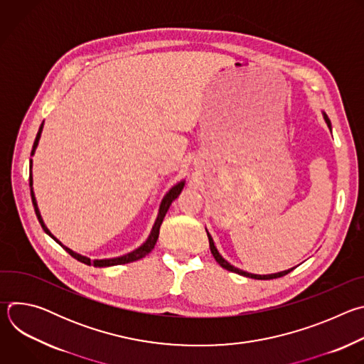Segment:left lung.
Segmentation results:
<instances>
[{"label":"left lung","instance_id":"left-lung-1","mask_svg":"<svg viewBox=\"0 0 364 364\" xmlns=\"http://www.w3.org/2000/svg\"><path fill=\"white\" fill-rule=\"evenodd\" d=\"M324 119H326L328 128L331 129V122H330V119H328V117H327L326 114H324ZM207 237H209L210 250H212V255H213L215 259H216V262H218L222 268H225V269H228V271H230V272H236V274H239V275H243V277H247V278H253V279H275V278H281V277L289 274V272L294 269V268H292V269H288V271H284V272H278V274H271V275H253V274H247V272H245V271H240V269L232 267L229 262H226L225 259L219 255V252H218V249H216V246H215V243H213L212 236H210L209 233H207Z\"/></svg>","mask_w":364,"mask_h":364}]
</instances>
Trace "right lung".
Returning a JSON list of instances; mask_svg holds the SVG:
<instances>
[{
	"mask_svg": "<svg viewBox=\"0 0 364 364\" xmlns=\"http://www.w3.org/2000/svg\"><path fill=\"white\" fill-rule=\"evenodd\" d=\"M41 129H43V124L40 125L38 132H37V135H36V139H34V144H33V149H31V155L34 154V149H36V146H37V144H38V139H40V135H41ZM30 170H31V160H30ZM31 184H33V180H31V171H30V187H31ZM183 187H184V183L181 181V183H178L176 187H173V188L167 193V196L163 198V203H161V205H160V213H159V218H157V220H155V225H154V228H152V230H151L149 237L146 239V242H145L141 247H138L136 250H134V252H131V253H128V255L119 256V257H114V259H99V261H97V259H96V261H90L89 257H86V256H80V255H77V253L72 252L69 247H65V246H63V245H62V243H60V242H59L53 235H51V233L48 232V229L46 228V225L43 223V219H41V216H40V212H38V207H37V203H36V197H34L33 190H31V200H33V205H34L36 216H37V219H38V222H40V225H41L43 230H44L47 235H50V236L53 237L59 245H62V246L66 249V252H69L75 259H77L79 262L86 264V265H93V267H96V268H103V267L124 265V264H129V262L138 261V259H141V257L146 256V255L154 249L155 243H157L159 235H160L161 223H163V220H164V218H166V215H167V212H168V209H170L171 203H173V201L177 198V196L181 193Z\"/></svg>",
	"mask_w": 364,
	"mask_h": 364,
	"instance_id": "obj_1",
	"label": "right lung"
}]
</instances>
